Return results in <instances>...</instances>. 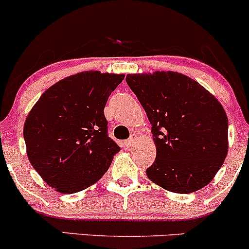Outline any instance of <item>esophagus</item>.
<instances>
[{
  "mask_svg": "<svg viewBox=\"0 0 249 249\" xmlns=\"http://www.w3.org/2000/svg\"><path fill=\"white\" fill-rule=\"evenodd\" d=\"M137 141H138V137H137L136 134H132V136L130 137V139H127V141L124 142V145L126 147H132L134 145V142H136Z\"/></svg>",
  "mask_w": 249,
  "mask_h": 249,
  "instance_id": "34e87169",
  "label": "esophagus"
}]
</instances>
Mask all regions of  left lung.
<instances>
[{
	"instance_id": "obj_1",
	"label": "left lung",
	"mask_w": 249,
	"mask_h": 249,
	"mask_svg": "<svg viewBox=\"0 0 249 249\" xmlns=\"http://www.w3.org/2000/svg\"><path fill=\"white\" fill-rule=\"evenodd\" d=\"M126 82L152 125L157 156L147 178L180 194L210 184L228 152V118L221 103L177 71L128 73Z\"/></svg>"
}]
</instances>
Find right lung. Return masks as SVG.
Segmentation results:
<instances>
[{"mask_svg":"<svg viewBox=\"0 0 249 249\" xmlns=\"http://www.w3.org/2000/svg\"><path fill=\"white\" fill-rule=\"evenodd\" d=\"M124 76L89 70L65 77L45 90L28 113L23 126L28 159L57 192L90 187L121 151L107 137L104 107Z\"/></svg>","mask_w":249,"mask_h":249,"instance_id":"1","label":"right lung"}]
</instances>
